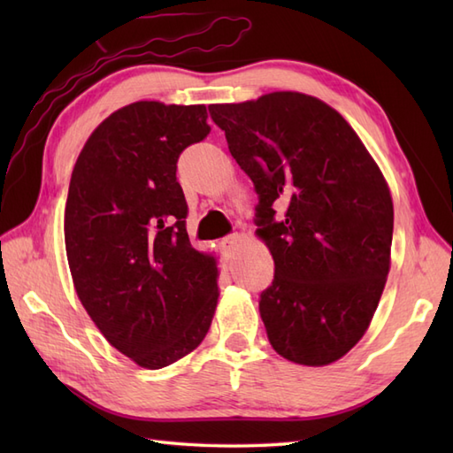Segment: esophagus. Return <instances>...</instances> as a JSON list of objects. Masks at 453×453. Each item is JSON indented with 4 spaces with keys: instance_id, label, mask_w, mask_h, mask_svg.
<instances>
[{
    "instance_id": "esophagus-1",
    "label": "esophagus",
    "mask_w": 453,
    "mask_h": 453,
    "mask_svg": "<svg viewBox=\"0 0 453 453\" xmlns=\"http://www.w3.org/2000/svg\"><path fill=\"white\" fill-rule=\"evenodd\" d=\"M237 243H239V235L234 234V235H227V237L221 239L219 247H221V251H224L226 255H232V251L237 247Z\"/></svg>"
}]
</instances>
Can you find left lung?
Wrapping results in <instances>:
<instances>
[{
  "label": "left lung",
  "instance_id": "obj_1",
  "mask_svg": "<svg viewBox=\"0 0 453 453\" xmlns=\"http://www.w3.org/2000/svg\"><path fill=\"white\" fill-rule=\"evenodd\" d=\"M208 111L258 196L257 234L274 258L258 300L268 341L296 364L342 358L368 329L389 273L393 202L380 167L349 122L310 95Z\"/></svg>",
  "mask_w": 453,
  "mask_h": 453
}]
</instances>
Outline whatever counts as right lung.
Segmentation results:
<instances>
[{
    "instance_id": "obj_1",
    "label": "right lung",
    "mask_w": 453,
    "mask_h": 453,
    "mask_svg": "<svg viewBox=\"0 0 453 453\" xmlns=\"http://www.w3.org/2000/svg\"><path fill=\"white\" fill-rule=\"evenodd\" d=\"M204 104L138 101L103 120L67 190L64 239L80 300L114 349L159 370L204 341L216 258L187 234L182 151L210 134Z\"/></svg>"
}]
</instances>
